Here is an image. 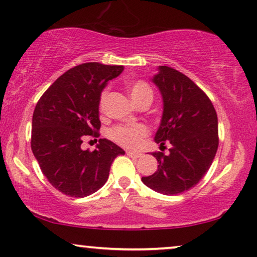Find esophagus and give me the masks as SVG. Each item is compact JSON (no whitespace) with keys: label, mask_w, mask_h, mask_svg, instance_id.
<instances>
[{"label":"esophagus","mask_w":257,"mask_h":257,"mask_svg":"<svg viewBox=\"0 0 257 257\" xmlns=\"http://www.w3.org/2000/svg\"><path fill=\"white\" fill-rule=\"evenodd\" d=\"M126 154H127V156L131 157V158H140V157H142V153L132 152V151H127V152H126Z\"/></svg>","instance_id":"esophagus-1"}]
</instances>
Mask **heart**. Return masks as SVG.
<instances>
[{
	"mask_svg": "<svg viewBox=\"0 0 257 257\" xmlns=\"http://www.w3.org/2000/svg\"><path fill=\"white\" fill-rule=\"evenodd\" d=\"M130 96L136 105H140L143 103H151L153 99V91L151 86L145 80H133L126 84ZM108 92L104 90L99 98V108L103 110L105 104L107 101ZM147 136V130L145 126L136 125V126H115L110 131L111 139H113L119 145L128 147V149H136L142 144L143 139Z\"/></svg>",
	"mask_w": 257,
	"mask_h": 257,
	"instance_id": "b5f03b06",
	"label": "heart"
}]
</instances>
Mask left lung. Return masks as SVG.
I'll list each match as a JSON object with an SVG mask.
<instances>
[{
  "label": "left lung",
  "mask_w": 257,
  "mask_h": 257,
  "mask_svg": "<svg viewBox=\"0 0 257 257\" xmlns=\"http://www.w3.org/2000/svg\"><path fill=\"white\" fill-rule=\"evenodd\" d=\"M158 70L152 82L164 111L154 140L172 147L167 156L153 153L158 170L142 181L161 194L177 195L194 187L209 170L219 146L217 115L207 94L187 76L170 66Z\"/></svg>",
  "instance_id": "obj_1"
}]
</instances>
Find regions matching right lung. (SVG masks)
<instances>
[{
  "mask_svg": "<svg viewBox=\"0 0 257 257\" xmlns=\"http://www.w3.org/2000/svg\"><path fill=\"white\" fill-rule=\"evenodd\" d=\"M122 65L84 63L55 80L40 98L33 115L31 150L48 181L75 198L93 194L107 181L112 161L125 151L107 139L82 150L87 136L99 137V98Z\"/></svg>",
  "mask_w": 257,
  "mask_h": 257,
  "instance_id": "obj_1",
  "label": "right lung"
}]
</instances>
